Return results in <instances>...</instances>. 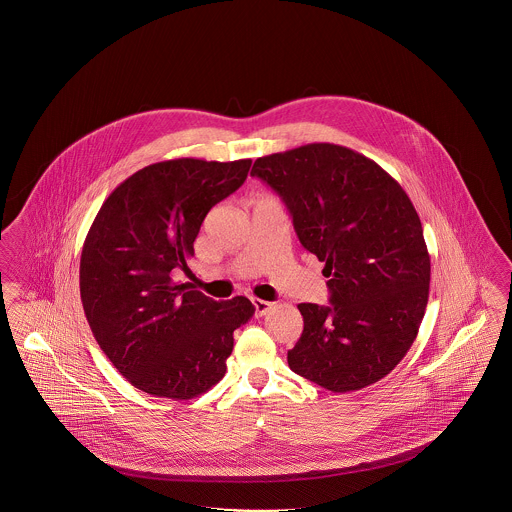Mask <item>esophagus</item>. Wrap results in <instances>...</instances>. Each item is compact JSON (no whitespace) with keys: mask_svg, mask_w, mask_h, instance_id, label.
I'll return each mask as SVG.
<instances>
[{"mask_svg":"<svg viewBox=\"0 0 512 512\" xmlns=\"http://www.w3.org/2000/svg\"><path fill=\"white\" fill-rule=\"evenodd\" d=\"M253 306H255V315L257 317H263V315H266L268 311L272 310V302H266V300H261V298H255L253 300Z\"/></svg>","mask_w":512,"mask_h":512,"instance_id":"esophagus-1","label":"esophagus"}]
</instances>
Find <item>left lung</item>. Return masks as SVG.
I'll return each mask as SVG.
<instances>
[{
	"label": "left lung",
	"instance_id": "1",
	"mask_svg": "<svg viewBox=\"0 0 512 512\" xmlns=\"http://www.w3.org/2000/svg\"><path fill=\"white\" fill-rule=\"evenodd\" d=\"M285 202L300 244L325 263L330 306L298 304L304 330L293 372L351 392L392 372L419 334L430 255L402 186L351 148L313 142L253 163Z\"/></svg>",
	"mask_w": 512,
	"mask_h": 512
}]
</instances>
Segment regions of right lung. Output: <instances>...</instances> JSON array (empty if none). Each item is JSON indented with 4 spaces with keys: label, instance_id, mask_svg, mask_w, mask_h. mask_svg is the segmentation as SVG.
<instances>
[{
    "label": "right lung",
    "instance_id": "obj_1",
    "mask_svg": "<svg viewBox=\"0 0 512 512\" xmlns=\"http://www.w3.org/2000/svg\"><path fill=\"white\" fill-rule=\"evenodd\" d=\"M251 159L193 157L148 165L103 202L80 255V298L93 338L142 392L191 400L227 372L233 332L255 306L246 296L216 302L187 270L202 221L248 178Z\"/></svg>",
    "mask_w": 512,
    "mask_h": 512
}]
</instances>
